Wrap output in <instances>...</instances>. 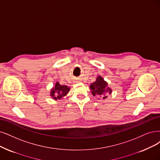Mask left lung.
Returning a JSON list of instances; mask_svg holds the SVG:
<instances>
[{
  "mask_svg": "<svg viewBox=\"0 0 160 160\" xmlns=\"http://www.w3.org/2000/svg\"><path fill=\"white\" fill-rule=\"evenodd\" d=\"M90 90L93 96H99L103 99L108 98V94L112 93V90L108 86V83L104 80L101 76H98L96 81L91 84Z\"/></svg>",
  "mask_w": 160,
  "mask_h": 160,
  "instance_id": "8db88e82",
  "label": "left lung"
}]
</instances>
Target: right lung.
<instances>
[{
    "instance_id": "1",
    "label": "right lung",
    "mask_w": 160,
    "mask_h": 160,
    "mask_svg": "<svg viewBox=\"0 0 160 160\" xmlns=\"http://www.w3.org/2000/svg\"><path fill=\"white\" fill-rule=\"evenodd\" d=\"M70 91V87L61 85L58 82H57L55 86L51 89L50 96L55 100L63 99Z\"/></svg>"
}]
</instances>
